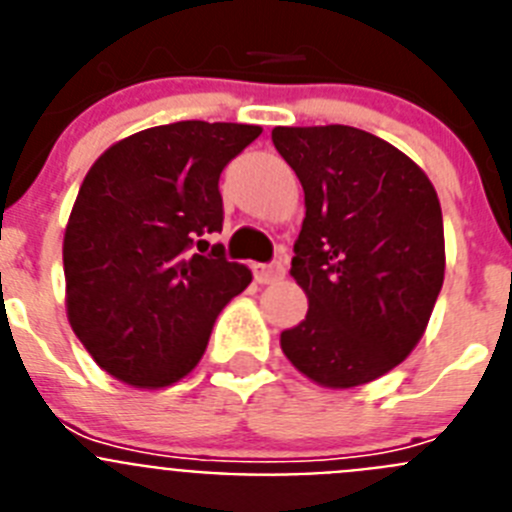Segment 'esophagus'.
I'll return each instance as SVG.
<instances>
[{
    "mask_svg": "<svg viewBox=\"0 0 512 512\" xmlns=\"http://www.w3.org/2000/svg\"><path fill=\"white\" fill-rule=\"evenodd\" d=\"M284 277L282 264H256L253 266V279L259 284H274Z\"/></svg>",
    "mask_w": 512,
    "mask_h": 512,
    "instance_id": "1",
    "label": "esophagus"
}]
</instances>
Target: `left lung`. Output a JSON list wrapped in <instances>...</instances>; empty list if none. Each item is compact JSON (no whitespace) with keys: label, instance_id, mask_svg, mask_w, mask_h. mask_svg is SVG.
<instances>
[{"label":"left lung","instance_id":"obj_1","mask_svg":"<svg viewBox=\"0 0 512 512\" xmlns=\"http://www.w3.org/2000/svg\"><path fill=\"white\" fill-rule=\"evenodd\" d=\"M302 189L289 274L307 315L279 343L297 372L351 390L392 372L423 338L446 271L431 179L387 140L348 125L274 128Z\"/></svg>","mask_w":512,"mask_h":512}]
</instances>
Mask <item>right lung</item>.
I'll use <instances>...</instances> for the list:
<instances>
[{"label": "right lung", "instance_id": "add662e5", "mask_svg": "<svg viewBox=\"0 0 512 512\" xmlns=\"http://www.w3.org/2000/svg\"><path fill=\"white\" fill-rule=\"evenodd\" d=\"M259 135L171 122L117 140L87 171L63 233L66 315L110 377L138 390L184 379L220 310L251 284L205 235L223 230L225 164Z\"/></svg>", "mask_w": 512, "mask_h": 512}]
</instances>
